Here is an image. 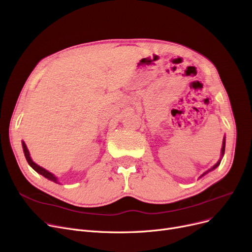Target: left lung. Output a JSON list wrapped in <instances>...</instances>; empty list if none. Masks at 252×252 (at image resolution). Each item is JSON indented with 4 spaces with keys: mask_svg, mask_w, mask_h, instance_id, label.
Instances as JSON below:
<instances>
[{
    "mask_svg": "<svg viewBox=\"0 0 252 252\" xmlns=\"http://www.w3.org/2000/svg\"><path fill=\"white\" fill-rule=\"evenodd\" d=\"M224 149H225V138L223 137V140H222V147H221V158L223 157V155H224ZM220 161H221V159L217 163V164H215V165H213L212 167H211V168L209 169V170H207L206 172H204V173H203L200 177H202L203 175H205V174H207L209 171H212L213 169H215V168H217V167H219L220 166Z\"/></svg>",
    "mask_w": 252,
    "mask_h": 252,
    "instance_id": "obj_1",
    "label": "left lung"
}]
</instances>
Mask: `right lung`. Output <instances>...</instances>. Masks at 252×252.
Segmentation results:
<instances>
[{
	"label": "right lung",
	"mask_w": 252,
	"mask_h": 252,
	"mask_svg": "<svg viewBox=\"0 0 252 252\" xmlns=\"http://www.w3.org/2000/svg\"><path fill=\"white\" fill-rule=\"evenodd\" d=\"M22 149H23V153H25V156H26V159H27L28 163L30 164V166L32 167V168L34 171H37L38 173H40V174H41V175H43L44 177H46V178L49 179V181H52V182H54V183L58 184L57 177H56L54 174H52L51 172H49L48 170L44 169L43 167L39 166L38 164H35V163L32 160V158H31V155H30V152H29V150H28V147H27V145L25 143V141H22Z\"/></svg>",
	"instance_id": "1"
}]
</instances>
